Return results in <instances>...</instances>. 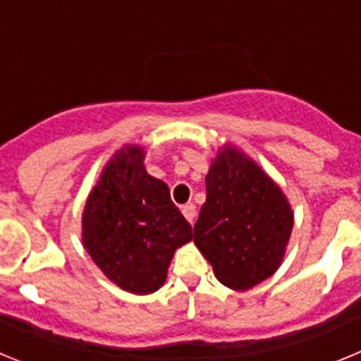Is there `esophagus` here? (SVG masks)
I'll list each match as a JSON object with an SVG mask.
<instances>
[{"mask_svg": "<svg viewBox=\"0 0 361 361\" xmlns=\"http://www.w3.org/2000/svg\"><path fill=\"white\" fill-rule=\"evenodd\" d=\"M183 215L186 216V220L190 222V224H193V220H195V215H197V208H195V204H184L183 206Z\"/></svg>", "mask_w": 361, "mask_h": 361, "instance_id": "1", "label": "esophagus"}]
</instances>
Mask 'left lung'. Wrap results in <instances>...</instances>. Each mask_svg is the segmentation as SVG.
<instances>
[{"mask_svg":"<svg viewBox=\"0 0 361 361\" xmlns=\"http://www.w3.org/2000/svg\"><path fill=\"white\" fill-rule=\"evenodd\" d=\"M206 202L193 242L226 288L245 291L279 269L293 229L288 200L235 148L216 155L206 175Z\"/></svg>","mask_w":361,"mask_h":361,"instance_id":"left-lung-1","label":"left lung"}]
</instances>
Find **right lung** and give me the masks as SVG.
<instances>
[{"label": "right lung", "instance_id": "1", "mask_svg": "<svg viewBox=\"0 0 361 361\" xmlns=\"http://www.w3.org/2000/svg\"><path fill=\"white\" fill-rule=\"evenodd\" d=\"M145 152L114 155L82 212V244L104 275L135 295L157 291L178 245L193 238L162 180L146 173Z\"/></svg>", "mask_w": 361, "mask_h": 361}]
</instances>
